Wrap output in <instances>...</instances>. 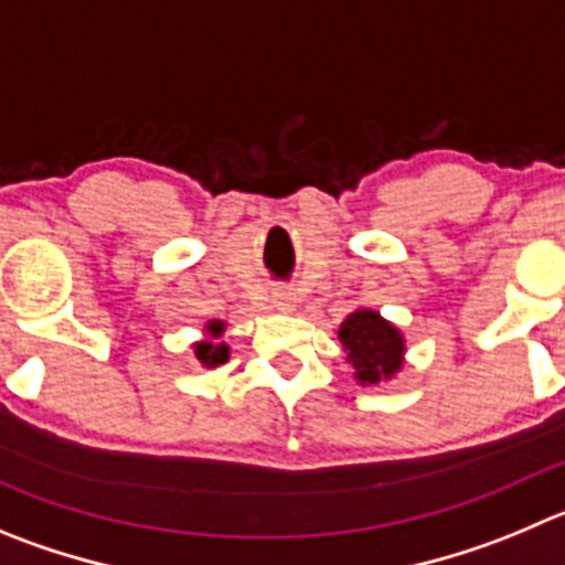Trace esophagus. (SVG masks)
Here are the masks:
<instances>
[{"label": "esophagus", "instance_id": "34e87169", "mask_svg": "<svg viewBox=\"0 0 565 565\" xmlns=\"http://www.w3.org/2000/svg\"><path fill=\"white\" fill-rule=\"evenodd\" d=\"M281 307H289V303H281Z\"/></svg>", "mask_w": 565, "mask_h": 565}]
</instances>
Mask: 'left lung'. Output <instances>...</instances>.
Returning <instances> with one entry per match:
<instances>
[{"label":"left lung","mask_w":565,"mask_h":565,"mask_svg":"<svg viewBox=\"0 0 565 565\" xmlns=\"http://www.w3.org/2000/svg\"><path fill=\"white\" fill-rule=\"evenodd\" d=\"M337 337L362 384H379L404 365L402 331L373 309H356L354 315H348Z\"/></svg>","instance_id":"8db88e82"}]
</instances>
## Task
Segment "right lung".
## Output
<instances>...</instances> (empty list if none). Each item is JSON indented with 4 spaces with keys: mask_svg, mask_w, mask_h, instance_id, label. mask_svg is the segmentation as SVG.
I'll return each mask as SVG.
<instances>
[{
    "mask_svg": "<svg viewBox=\"0 0 565 565\" xmlns=\"http://www.w3.org/2000/svg\"><path fill=\"white\" fill-rule=\"evenodd\" d=\"M225 326L217 323V320H211L209 323V331L211 337H220L223 334ZM194 354H198V360L203 362V365L214 367V365H223L225 360H228V345L225 342H211V340H203L194 345Z\"/></svg>",
    "mask_w": 565,
    "mask_h": 565,
    "instance_id": "obj_1",
    "label": "right lung"
}]
</instances>
